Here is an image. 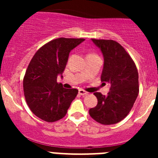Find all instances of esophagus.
I'll use <instances>...</instances> for the list:
<instances>
[{
	"label": "esophagus",
	"mask_w": 158,
	"mask_h": 158,
	"mask_svg": "<svg viewBox=\"0 0 158 158\" xmlns=\"http://www.w3.org/2000/svg\"><path fill=\"white\" fill-rule=\"evenodd\" d=\"M79 94L81 95H88V92H85V91H84L83 89H79Z\"/></svg>",
	"instance_id": "obj_1"
}]
</instances>
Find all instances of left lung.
I'll list each match as a JSON object with an SVG mask.
<instances>
[{
	"label": "left lung",
	"instance_id": "left-lung-1",
	"mask_svg": "<svg viewBox=\"0 0 158 158\" xmlns=\"http://www.w3.org/2000/svg\"><path fill=\"white\" fill-rule=\"evenodd\" d=\"M92 41L100 49L104 58L101 81L110 85L108 95H94L98 99L89 114L102 125H114L125 118L138 95V73L135 63L125 49L111 40Z\"/></svg>",
	"mask_w": 158,
	"mask_h": 158
}]
</instances>
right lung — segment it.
Masks as SVG:
<instances>
[{
    "label": "right lung",
    "mask_w": 158,
    "mask_h": 158,
    "mask_svg": "<svg viewBox=\"0 0 158 158\" xmlns=\"http://www.w3.org/2000/svg\"><path fill=\"white\" fill-rule=\"evenodd\" d=\"M85 39L58 38L41 47L33 56L23 78L25 99L32 112L42 120L63 118L78 94L56 81L63 77L69 52Z\"/></svg>",
    "instance_id": "1"
}]
</instances>
